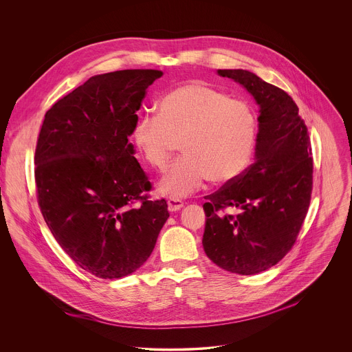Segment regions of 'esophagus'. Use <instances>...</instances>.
Wrapping results in <instances>:
<instances>
[{"mask_svg":"<svg viewBox=\"0 0 352 352\" xmlns=\"http://www.w3.org/2000/svg\"><path fill=\"white\" fill-rule=\"evenodd\" d=\"M183 206H184V201H182V199H177V198H170V199L168 201V208H169V211H177V210H180Z\"/></svg>","mask_w":352,"mask_h":352,"instance_id":"1","label":"esophagus"}]
</instances>
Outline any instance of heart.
<instances>
[{
	"mask_svg": "<svg viewBox=\"0 0 352 352\" xmlns=\"http://www.w3.org/2000/svg\"><path fill=\"white\" fill-rule=\"evenodd\" d=\"M179 140L184 154L158 186L176 198L198 191L210 179L226 183L245 172L256 146L257 116L248 101L201 81L186 82L160 98L157 115H140L133 127L135 148L157 170L166 169Z\"/></svg>",
	"mask_w": 352,
	"mask_h": 352,
	"instance_id": "b5f03b06",
	"label": "heart"
}]
</instances>
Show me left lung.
Instances as JSON below:
<instances>
[{"label": "left lung", "instance_id": "obj_1", "mask_svg": "<svg viewBox=\"0 0 352 352\" xmlns=\"http://www.w3.org/2000/svg\"><path fill=\"white\" fill-rule=\"evenodd\" d=\"M260 105L256 161L237 179L204 197L203 248L218 267L263 272L294 247L313 190L311 146L298 105L283 89L248 70H218ZM239 210L236 216L226 208Z\"/></svg>", "mask_w": 352, "mask_h": 352}]
</instances>
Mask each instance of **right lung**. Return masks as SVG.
Wrapping results in <instances>:
<instances>
[{
  "mask_svg": "<svg viewBox=\"0 0 352 352\" xmlns=\"http://www.w3.org/2000/svg\"><path fill=\"white\" fill-rule=\"evenodd\" d=\"M164 73L91 77L45 115L35 151L38 203L60 248L87 272L118 279L151 256L169 217L129 144L146 91Z\"/></svg>",
  "mask_w": 352,
  "mask_h": 352,
  "instance_id": "add662e5",
  "label": "right lung"
}]
</instances>
